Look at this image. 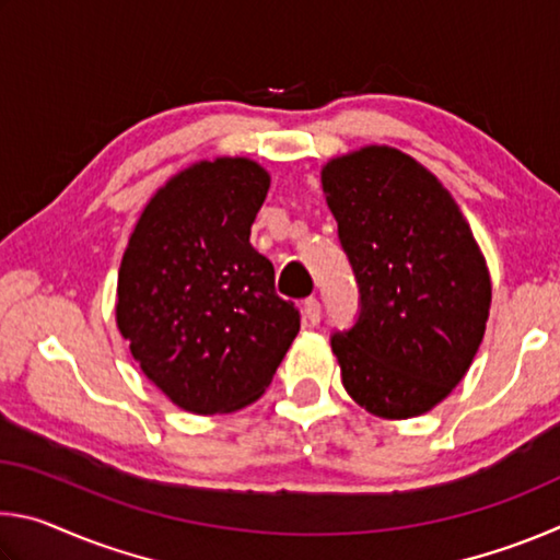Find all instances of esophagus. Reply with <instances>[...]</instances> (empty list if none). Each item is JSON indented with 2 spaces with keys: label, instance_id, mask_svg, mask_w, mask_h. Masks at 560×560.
I'll return each instance as SVG.
<instances>
[{
  "label": "esophagus",
  "instance_id": "1",
  "mask_svg": "<svg viewBox=\"0 0 560 560\" xmlns=\"http://www.w3.org/2000/svg\"><path fill=\"white\" fill-rule=\"evenodd\" d=\"M303 318H306L311 326L318 324V320H320V303H318V299H306V301H303Z\"/></svg>",
  "mask_w": 560,
  "mask_h": 560
}]
</instances>
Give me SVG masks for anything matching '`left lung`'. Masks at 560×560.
Returning a JSON list of instances; mask_svg holds the SVG:
<instances>
[{"mask_svg":"<svg viewBox=\"0 0 560 560\" xmlns=\"http://www.w3.org/2000/svg\"><path fill=\"white\" fill-rule=\"evenodd\" d=\"M358 283V318L334 330L343 387L368 412L432 410L485 338L491 281L467 220L430 170L371 145L320 173Z\"/></svg>","mask_w":560,"mask_h":560,"instance_id":"left-lung-1","label":"left lung"}]
</instances>
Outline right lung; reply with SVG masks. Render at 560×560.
I'll return each mask as SVG.
<instances>
[{
  "label": "right lung",
  "mask_w": 560,
  "mask_h": 560,
  "mask_svg": "<svg viewBox=\"0 0 560 560\" xmlns=\"http://www.w3.org/2000/svg\"><path fill=\"white\" fill-rule=\"evenodd\" d=\"M267 170L217 158L148 202L122 254L116 318L140 371L177 407L220 415L267 390L301 328L249 244Z\"/></svg>",
  "instance_id": "1"
}]
</instances>
